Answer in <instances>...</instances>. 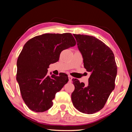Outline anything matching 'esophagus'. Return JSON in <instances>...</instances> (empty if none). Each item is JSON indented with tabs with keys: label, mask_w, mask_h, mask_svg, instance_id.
<instances>
[{
	"label": "esophagus",
	"mask_w": 132,
	"mask_h": 132,
	"mask_svg": "<svg viewBox=\"0 0 132 132\" xmlns=\"http://www.w3.org/2000/svg\"><path fill=\"white\" fill-rule=\"evenodd\" d=\"M68 77H69V82H71V80H72V79H73L72 76H71L69 75V76H68Z\"/></svg>",
	"instance_id": "1"
}]
</instances>
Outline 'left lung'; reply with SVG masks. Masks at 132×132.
Wrapping results in <instances>:
<instances>
[{"instance_id":"8db88e82","label":"left lung","mask_w":132,"mask_h":132,"mask_svg":"<svg viewBox=\"0 0 132 132\" xmlns=\"http://www.w3.org/2000/svg\"><path fill=\"white\" fill-rule=\"evenodd\" d=\"M73 35L82 54L84 68L91 75L87 86L72 79L75 90L71 101L78 111L93 114L104 108L114 90L117 65L113 52L103 42L90 35Z\"/></svg>"}]
</instances>
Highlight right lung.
I'll return each mask as SVG.
<instances>
[{
	"mask_svg": "<svg viewBox=\"0 0 132 132\" xmlns=\"http://www.w3.org/2000/svg\"><path fill=\"white\" fill-rule=\"evenodd\" d=\"M70 33L44 34L26 42L17 62L16 79L26 105L35 112L48 110L56 93L69 81L65 73L48 75L51 63L59 61L62 51L75 46Z\"/></svg>",
	"mask_w": 132,
	"mask_h": 132,
	"instance_id": "add662e5",
	"label": "right lung"
}]
</instances>
